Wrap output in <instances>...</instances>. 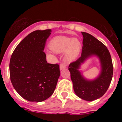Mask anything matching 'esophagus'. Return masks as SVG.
I'll list each match as a JSON object with an SVG mask.
<instances>
[{
	"label": "esophagus",
	"mask_w": 122,
	"mask_h": 122,
	"mask_svg": "<svg viewBox=\"0 0 122 122\" xmlns=\"http://www.w3.org/2000/svg\"><path fill=\"white\" fill-rule=\"evenodd\" d=\"M66 68V64L65 63H61L60 65V70H64Z\"/></svg>",
	"instance_id": "obj_1"
}]
</instances>
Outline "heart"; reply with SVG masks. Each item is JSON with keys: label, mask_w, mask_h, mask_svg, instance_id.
Returning <instances> with one entry per match:
<instances>
[{"label": "heart", "mask_w": 122, "mask_h": 122, "mask_svg": "<svg viewBox=\"0 0 122 122\" xmlns=\"http://www.w3.org/2000/svg\"><path fill=\"white\" fill-rule=\"evenodd\" d=\"M49 48L56 53H63L65 52V59L71 62L79 55L81 49V43L77 38L64 36H55L51 40ZM47 53L51 54V51H47Z\"/></svg>", "instance_id": "1"}]
</instances>
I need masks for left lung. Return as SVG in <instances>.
I'll use <instances>...</instances> for the list:
<instances>
[{
  "label": "left lung",
  "mask_w": 122,
  "mask_h": 122,
  "mask_svg": "<svg viewBox=\"0 0 122 122\" xmlns=\"http://www.w3.org/2000/svg\"><path fill=\"white\" fill-rule=\"evenodd\" d=\"M83 36L81 56L68 66L73 82V89L79 98L87 101L100 98L108 89L113 75V65L109 51L105 45L86 32ZM96 57L100 62V71L92 80L83 76L80 66L87 59Z\"/></svg>",
  "instance_id": "left-lung-1"
}]
</instances>
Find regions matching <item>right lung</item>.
<instances>
[{
	"label": "right lung",
	"instance_id": "right-lung-1",
	"mask_svg": "<svg viewBox=\"0 0 122 122\" xmlns=\"http://www.w3.org/2000/svg\"><path fill=\"white\" fill-rule=\"evenodd\" d=\"M51 32H32L19 43L11 57V82L18 94L29 101L41 102L50 97L60 75L59 65L48 63L43 52Z\"/></svg>",
	"mask_w": 122,
	"mask_h": 122
}]
</instances>
